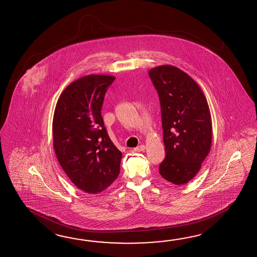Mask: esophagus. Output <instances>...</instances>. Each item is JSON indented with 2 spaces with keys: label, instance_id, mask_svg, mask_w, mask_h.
<instances>
[{
  "label": "esophagus",
  "instance_id": "34e87169",
  "mask_svg": "<svg viewBox=\"0 0 257 257\" xmlns=\"http://www.w3.org/2000/svg\"><path fill=\"white\" fill-rule=\"evenodd\" d=\"M145 149H146V147L144 145H140V146H138L137 148L134 149V151L135 152H141V151H145Z\"/></svg>",
  "mask_w": 257,
  "mask_h": 257
}]
</instances>
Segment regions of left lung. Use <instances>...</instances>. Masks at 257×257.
<instances>
[{
	"mask_svg": "<svg viewBox=\"0 0 257 257\" xmlns=\"http://www.w3.org/2000/svg\"><path fill=\"white\" fill-rule=\"evenodd\" d=\"M159 94L165 160L160 173L170 183L190 182L210 151L212 120L208 103L197 83L170 64L150 69Z\"/></svg>",
	"mask_w": 257,
	"mask_h": 257,
	"instance_id": "left-lung-1",
	"label": "left lung"
}]
</instances>
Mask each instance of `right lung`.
Here are the masks:
<instances>
[{
    "label": "right lung",
    "mask_w": 257,
    "mask_h": 257,
    "mask_svg": "<svg viewBox=\"0 0 257 257\" xmlns=\"http://www.w3.org/2000/svg\"><path fill=\"white\" fill-rule=\"evenodd\" d=\"M115 76L88 74L71 83L58 99L53 120V149L76 187L88 194L108 188L120 173L121 152L104 126L101 108Z\"/></svg>",
    "instance_id": "obj_1"
}]
</instances>
